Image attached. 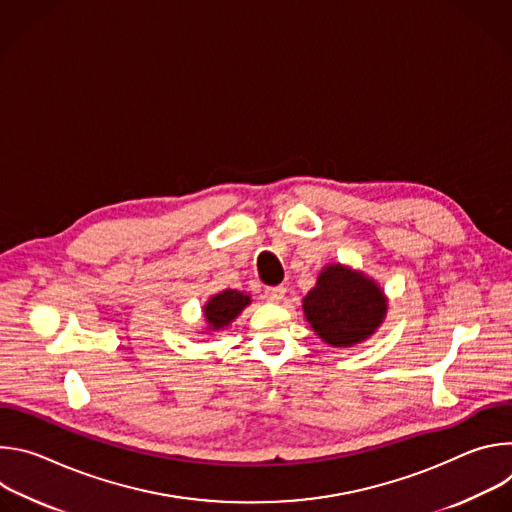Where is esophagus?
Instances as JSON below:
<instances>
[{
	"instance_id": "1",
	"label": "esophagus",
	"mask_w": 512,
	"mask_h": 512,
	"mask_svg": "<svg viewBox=\"0 0 512 512\" xmlns=\"http://www.w3.org/2000/svg\"><path fill=\"white\" fill-rule=\"evenodd\" d=\"M285 287L283 285H275V287H267L265 289V300L267 302H271V304H279L281 300H283V296H285Z\"/></svg>"
}]
</instances>
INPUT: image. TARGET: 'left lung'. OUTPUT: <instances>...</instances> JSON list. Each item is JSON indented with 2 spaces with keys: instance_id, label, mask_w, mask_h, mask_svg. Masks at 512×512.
<instances>
[{
  "instance_id": "obj_1",
  "label": "left lung",
  "mask_w": 512,
  "mask_h": 512,
  "mask_svg": "<svg viewBox=\"0 0 512 512\" xmlns=\"http://www.w3.org/2000/svg\"><path fill=\"white\" fill-rule=\"evenodd\" d=\"M304 314L326 344L348 348L373 336L383 324L387 298L371 277L332 263L304 298Z\"/></svg>"
}]
</instances>
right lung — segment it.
<instances>
[{"mask_svg":"<svg viewBox=\"0 0 512 512\" xmlns=\"http://www.w3.org/2000/svg\"><path fill=\"white\" fill-rule=\"evenodd\" d=\"M249 304H251V298L237 289H225L221 294L212 296L204 304V318L208 322V330L214 332V330L227 328Z\"/></svg>","mask_w":512,"mask_h":512,"instance_id":"obj_1","label":"right lung"}]
</instances>
